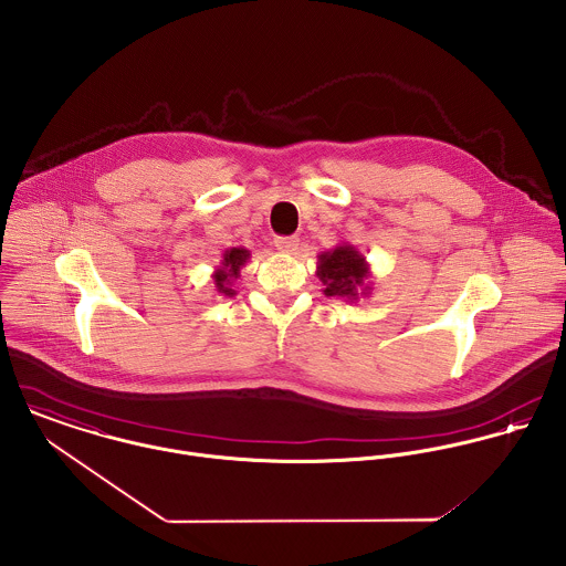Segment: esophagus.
<instances>
[{"instance_id":"34e87169","label":"esophagus","mask_w":566,"mask_h":566,"mask_svg":"<svg viewBox=\"0 0 566 566\" xmlns=\"http://www.w3.org/2000/svg\"><path fill=\"white\" fill-rule=\"evenodd\" d=\"M274 245H276L281 252L296 254V250H298V238H276Z\"/></svg>"}]
</instances>
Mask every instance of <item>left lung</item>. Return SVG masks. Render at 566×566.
<instances>
[{
    "label": "left lung",
    "mask_w": 566,
    "mask_h": 566,
    "mask_svg": "<svg viewBox=\"0 0 566 566\" xmlns=\"http://www.w3.org/2000/svg\"><path fill=\"white\" fill-rule=\"evenodd\" d=\"M318 279L323 281L324 296L357 303L373 292V274L366 256L353 243H337L318 254Z\"/></svg>",
    "instance_id": "obj_1"
}]
</instances>
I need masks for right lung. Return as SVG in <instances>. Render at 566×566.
Masks as SVG:
<instances>
[{
    "label": "right lung",
    "mask_w": 566,
    "mask_h": 566,
    "mask_svg": "<svg viewBox=\"0 0 566 566\" xmlns=\"http://www.w3.org/2000/svg\"><path fill=\"white\" fill-rule=\"evenodd\" d=\"M250 259V250H245L242 245L238 248H227L222 252V261L220 265L213 270L211 279H213V285H216V292L222 294V296H235V290H233V281L240 279V272H242L243 265L248 263Z\"/></svg>",
    "instance_id": "obj_1"
}]
</instances>
